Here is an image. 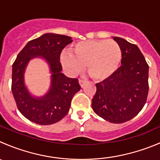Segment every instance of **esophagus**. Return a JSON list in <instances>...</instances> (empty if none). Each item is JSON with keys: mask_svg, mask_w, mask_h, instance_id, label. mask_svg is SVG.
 I'll return each instance as SVG.
<instances>
[{"mask_svg": "<svg viewBox=\"0 0 160 160\" xmlns=\"http://www.w3.org/2000/svg\"><path fill=\"white\" fill-rule=\"evenodd\" d=\"M79 83H80V86H81L82 88H83V87L85 85V83H86V80H82V79H80V80H79Z\"/></svg>", "mask_w": 160, "mask_h": 160, "instance_id": "34e87169", "label": "esophagus"}]
</instances>
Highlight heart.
Returning <instances> with one entry per match:
<instances>
[{
	"instance_id": "1",
	"label": "heart",
	"mask_w": 160,
	"mask_h": 160,
	"mask_svg": "<svg viewBox=\"0 0 160 160\" xmlns=\"http://www.w3.org/2000/svg\"><path fill=\"white\" fill-rule=\"evenodd\" d=\"M122 51L112 40H90L73 44L70 53H63L61 61L72 73L80 72L83 66L90 77L103 80L111 77L119 67Z\"/></svg>"
}]
</instances>
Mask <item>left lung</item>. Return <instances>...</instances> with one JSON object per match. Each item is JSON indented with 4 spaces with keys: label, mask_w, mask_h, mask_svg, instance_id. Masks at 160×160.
I'll use <instances>...</instances> for the list:
<instances>
[{
    "label": "left lung",
    "mask_w": 160,
    "mask_h": 160,
    "mask_svg": "<svg viewBox=\"0 0 160 160\" xmlns=\"http://www.w3.org/2000/svg\"><path fill=\"white\" fill-rule=\"evenodd\" d=\"M113 39L121 48V66L111 77L96 83L92 108L107 121L121 123L137 116L146 102L148 65L136 44L121 37Z\"/></svg>",
    "instance_id": "1"
}]
</instances>
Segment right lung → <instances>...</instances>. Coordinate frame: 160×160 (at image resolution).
I'll return each mask as SVG.
<instances>
[{"instance_id":"right-lung-1","label":"right lung","mask_w":160,"mask_h":160,"mask_svg":"<svg viewBox=\"0 0 160 160\" xmlns=\"http://www.w3.org/2000/svg\"><path fill=\"white\" fill-rule=\"evenodd\" d=\"M70 37L45 33L27 43L12 65V91L20 112L30 121L41 125L53 124L69 112L74 94L81 88L78 79L69 78L61 71L60 55L66 45L72 43ZM37 56L44 58L52 72V86L42 98L35 99L24 87L23 76L27 63Z\"/></svg>"}]
</instances>
